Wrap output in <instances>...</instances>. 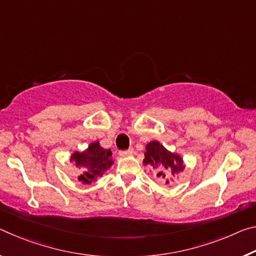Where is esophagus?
<instances>
[{
	"instance_id": "obj_1",
	"label": "esophagus",
	"mask_w": 256,
	"mask_h": 256,
	"mask_svg": "<svg viewBox=\"0 0 256 256\" xmlns=\"http://www.w3.org/2000/svg\"><path fill=\"white\" fill-rule=\"evenodd\" d=\"M133 154V149H128V150H122L120 152V157H128V156H131Z\"/></svg>"
}]
</instances>
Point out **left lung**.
Instances as JSON below:
<instances>
[{
  "mask_svg": "<svg viewBox=\"0 0 256 256\" xmlns=\"http://www.w3.org/2000/svg\"><path fill=\"white\" fill-rule=\"evenodd\" d=\"M144 165L152 166L156 171L157 178L164 179L166 184L174 181L172 176L180 174L186 168L184 158L179 154L170 152L157 140H152L146 144ZM170 175L172 178L168 180Z\"/></svg>",
  "mask_w": 256,
  "mask_h": 256,
  "instance_id": "obj_1",
  "label": "left lung"
}]
</instances>
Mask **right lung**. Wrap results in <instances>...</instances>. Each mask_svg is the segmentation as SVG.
I'll return each instance as SVG.
<instances>
[{
	"instance_id": "1",
	"label": "right lung",
	"mask_w": 256,
	"mask_h": 256,
	"mask_svg": "<svg viewBox=\"0 0 256 256\" xmlns=\"http://www.w3.org/2000/svg\"><path fill=\"white\" fill-rule=\"evenodd\" d=\"M70 160L82 171L77 179L83 184L96 182L114 164L112 150L101 147L99 141L91 142L83 152L75 150L70 155Z\"/></svg>"
}]
</instances>
